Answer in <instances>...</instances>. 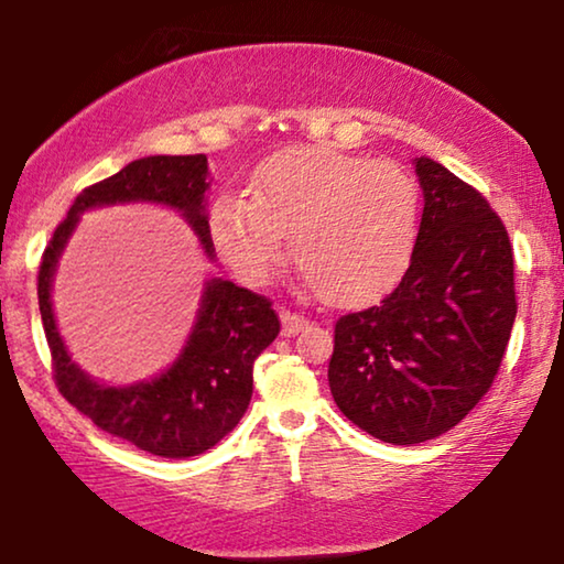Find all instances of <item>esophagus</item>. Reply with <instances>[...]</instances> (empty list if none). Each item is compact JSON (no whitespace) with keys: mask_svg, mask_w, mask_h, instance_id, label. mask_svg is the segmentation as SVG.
<instances>
[{"mask_svg":"<svg viewBox=\"0 0 564 564\" xmlns=\"http://www.w3.org/2000/svg\"><path fill=\"white\" fill-rule=\"evenodd\" d=\"M280 321H282V336H295L300 334L307 326V318L300 313H290V311H282L280 313Z\"/></svg>","mask_w":564,"mask_h":564,"instance_id":"1","label":"esophagus"}]
</instances>
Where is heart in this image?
Here are the masks:
<instances>
[{"instance_id":"b5f03b06","label":"heart","mask_w":564,"mask_h":564,"mask_svg":"<svg viewBox=\"0 0 564 564\" xmlns=\"http://www.w3.org/2000/svg\"><path fill=\"white\" fill-rule=\"evenodd\" d=\"M421 228L419 184L392 161L297 145L261 161L249 195L226 192L210 207V236L246 284L269 282L288 236L305 282L328 303L388 295L411 267Z\"/></svg>"}]
</instances>
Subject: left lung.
<instances>
[{
	"instance_id": "left-lung-1",
	"label": "left lung",
	"mask_w": 564,
	"mask_h": 564,
	"mask_svg": "<svg viewBox=\"0 0 564 564\" xmlns=\"http://www.w3.org/2000/svg\"><path fill=\"white\" fill-rule=\"evenodd\" d=\"M423 215L411 267L380 305L341 315L328 384L338 411L398 446L457 426L496 380L516 321L513 249L480 192L415 159Z\"/></svg>"
}]
</instances>
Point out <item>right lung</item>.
Returning a JSON list of instances; mask_svg holds the SVG:
<instances>
[{
    "label": "right lung",
    "mask_w": 564,
    "mask_h": 564,
    "mask_svg": "<svg viewBox=\"0 0 564 564\" xmlns=\"http://www.w3.org/2000/svg\"><path fill=\"white\" fill-rule=\"evenodd\" d=\"M207 156H145L82 189L53 230L37 269V305L61 395L97 429L166 459L197 457L236 429L253 392V361L280 334L272 303L228 280L205 282L197 323L180 359L149 382L107 388L68 357L51 305V282L79 215L118 203H159L180 210L213 257L205 213Z\"/></svg>",
    "instance_id": "add662e5"
}]
</instances>
